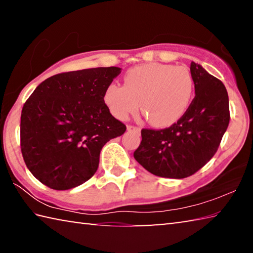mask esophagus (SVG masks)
Listing matches in <instances>:
<instances>
[{
    "label": "esophagus",
    "mask_w": 253,
    "mask_h": 253,
    "mask_svg": "<svg viewBox=\"0 0 253 253\" xmlns=\"http://www.w3.org/2000/svg\"><path fill=\"white\" fill-rule=\"evenodd\" d=\"M127 130L129 131H140V128L137 127V126H132V125H127Z\"/></svg>",
    "instance_id": "34e87169"
}]
</instances>
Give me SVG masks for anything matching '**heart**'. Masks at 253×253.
<instances>
[{"label": "heart", "mask_w": 253, "mask_h": 253, "mask_svg": "<svg viewBox=\"0 0 253 253\" xmlns=\"http://www.w3.org/2000/svg\"><path fill=\"white\" fill-rule=\"evenodd\" d=\"M194 92L191 72L184 67L146 63L131 68L124 85L111 84L104 100L113 116L126 119L138 110L154 126H169L186 113Z\"/></svg>", "instance_id": "obj_1"}]
</instances>
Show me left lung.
<instances>
[{"mask_svg": "<svg viewBox=\"0 0 253 253\" xmlns=\"http://www.w3.org/2000/svg\"><path fill=\"white\" fill-rule=\"evenodd\" d=\"M195 97L186 113L164 129H142L135 160L156 176H191L211 160L230 122L228 91L222 81L191 62Z\"/></svg>", "mask_w": 253, "mask_h": 253, "instance_id": "left-lung-1", "label": "left lung"}]
</instances>
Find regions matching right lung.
I'll list each match as a JSON object with an SVG mask.
<instances>
[{
  "instance_id": "add662e5",
  "label": "right lung",
  "mask_w": 253,
  "mask_h": 253,
  "mask_svg": "<svg viewBox=\"0 0 253 253\" xmlns=\"http://www.w3.org/2000/svg\"><path fill=\"white\" fill-rule=\"evenodd\" d=\"M121 68L54 75L38 85L21 114V152L37 179L52 190L79 186L93 176L100 151L126 126L110 114L105 91Z\"/></svg>"
}]
</instances>
